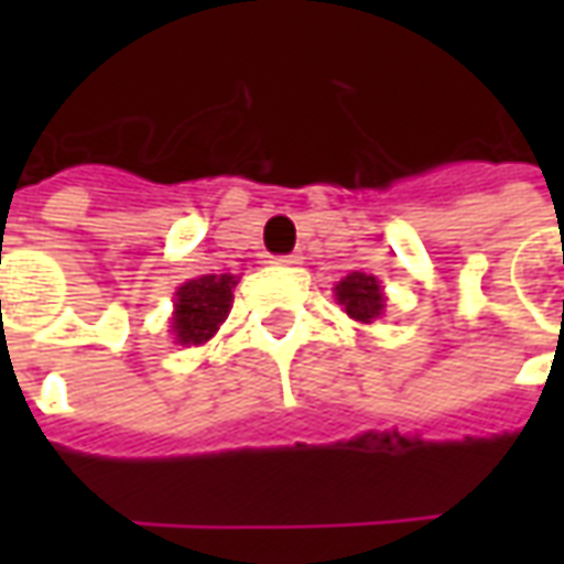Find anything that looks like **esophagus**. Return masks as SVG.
I'll list each match as a JSON object with an SVG mask.
<instances>
[{
    "label": "esophagus",
    "mask_w": 564,
    "mask_h": 564,
    "mask_svg": "<svg viewBox=\"0 0 564 564\" xmlns=\"http://www.w3.org/2000/svg\"><path fill=\"white\" fill-rule=\"evenodd\" d=\"M299 262H302V257H299V253H290V257L274 259V265H299Z\"/></svg>",
    "instance_id": "esophagus-1"
}]
</instances>
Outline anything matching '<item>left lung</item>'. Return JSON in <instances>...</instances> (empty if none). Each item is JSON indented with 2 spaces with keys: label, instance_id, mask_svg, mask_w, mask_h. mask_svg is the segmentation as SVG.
I'll list each match as a JSON object with an SVG mask.
<instances>
[{
  "label": "left lung",
  "instance_id": "8db88e82",
  "mask_svg": "<svg viewBox=\"0 0 564 564\" xmlns=\"http://www.w3.org/2000/svg\"><path fill=\"white\" fill-rule=\"evenodd\" d=\"M335 299L338 305H344L347 317H354L356 323H375L383 314V302H387L378 278L366 271H350L344 281H338Z\"/></svg>",
  "mask_w": 564,
  "mask_h": 564
}]
</instances>
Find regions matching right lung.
I'll return each instance as SVG.
<instances>
[{
  "label": "right lung",
  "instance_id": "add662e5",
  "mask_svg": "<svg viewBox=\"0 0 564 564\" xmlns=\"http://www.w3.org/2000/svg\"><path fill=\"white\" fill-rule=\"evenodd\" d=\"M235 274H202L196 281H186L174 293L172 332L177 344H205L220 329L232 307Z\"/></svg>",
  "mask_w": 564,
  "mask_h": 564
}]
</instances>
